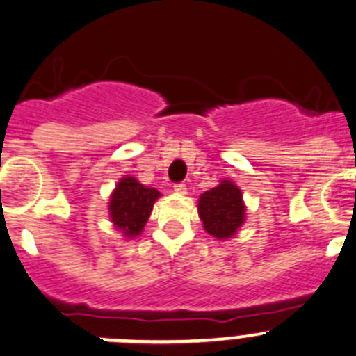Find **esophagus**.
<instances>
[{
    "mask_svg": "<svg viewBox=\"0 0 356 356\" xmlns=\"http://www.w3.org/2000/svg\"><path fill=\"white\" fill-rule=\"evenodd\" d=\"M175 192H178V194H185V192H187V185H185V184H176L175 185Z\"/></svg>",
    "mask_w": 356,
    "mask_h": 356,
    "instance_id": "34e87169",
    "label": "esophagus"
}]
</instances>
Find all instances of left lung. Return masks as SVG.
Masks as SVG:
<instances>
[{"label": "left lung", "instance_id": "1", "mask_svg": "<svg viewBox=\"0 0 356 356\" xmlns=\"http://www.w3.org/2000/svg\"><path fill=\"white\" fill-rule=\"evenodd\" d=\"M199 216L206 232L218 239L236 234L245 222L241 191L232 181L223 180L218 187L204 192L199 199Z\"/></svg>", "mask_w": 356, "mask_h": 356}]
</instances>
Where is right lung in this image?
I'll use <instances>...</instances> for the list:
<instances>
[{
  "label": "right lung",
  "instance_id": "right-lung-1",
  "mask_svg": "<svg viewBox=\"0 0 356 356\" xmlns=\"http://www.w3.org/2000/svg\"><path fill=\"white\" fill-rule=\"evenodd\" d=\"M161 192L155 188L145 187L133 176H125L118 181L117 188L110 199V216L118 231L125 238H134L141 234L148 216H150L154 202Z\"/></svg>",
  "mask_w": 356,
  "mask_h": 356
}]
</instances>
